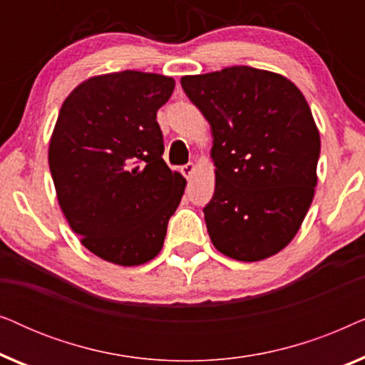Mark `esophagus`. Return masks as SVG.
Listing matches in <instances>:
<instances>
[{
	"label": "esophagus",
	"instance_id": "obj_1",
	"mask_svg": "<svg viewBox=\"0 0 365 365\" xmlns=\"http://www.w3.org/2000/svg\"><path fill=\"white\" fill-rule=\"evenodd\" d=\"M194 171H196V166H194L192 163H187L186 166H182V168H181V173L184 174V178H187V179H191V178H192Z\"/></svg>",
	"mask_w": 365,
	"mask_h": 365
}]
</instances>
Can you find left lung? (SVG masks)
<instances>
[{
  "label": "left lung",
  "instance_id": "8db88e82",
  "mask_svg": "<svg viewBox=\"0 0 365 365\" xmlns=\"http://www.w3.org/2000/svg\"><path fill=\"white\" fill-rule=\"evenodd\" d=\"M212 131L216 189L204 219L214 247L242 262L287 246L317 184L321 138L296 84L251 66L182 76Z\"/></svg>",
  "mask_w": 365,
  "mask_h": 365
}]
</instances>
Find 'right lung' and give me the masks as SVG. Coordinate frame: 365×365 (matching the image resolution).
I'll return each mask as SVG.
<instances>
[{
    "label": "right lung",
    "mask_w": 365,
    "mask_h": 365,
    "mask_svg": "<svg viewBox=\"0 0 365 365\" xmlns=\"http://www.w3.org/2000/svg\"><path fill=\"white\" fill-rule=\"evenodd\" d=\"M174 84L141 71L89 78L64 99L49 141L64 217L84 247L118 266L158 256L186 187L164 163L156 121Z\"/></svg>",
    "instance_id": "right-lung-1"
}]
</instances>
